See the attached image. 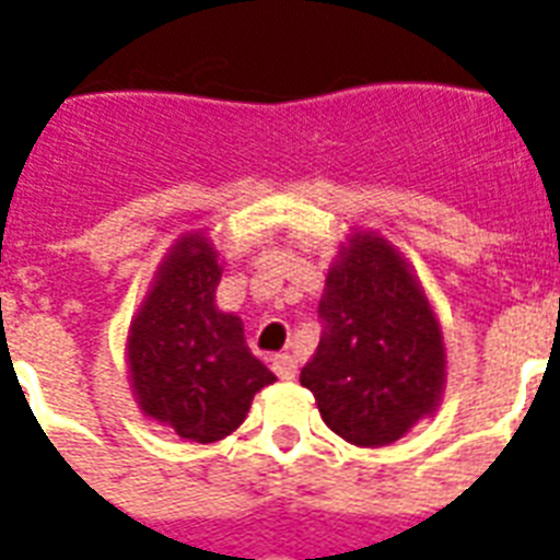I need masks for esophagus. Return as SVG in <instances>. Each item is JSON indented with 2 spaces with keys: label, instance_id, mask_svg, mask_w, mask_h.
Returning <instances> with one entry per match:
<instances>
[{
  "label": "esophagus",
  "instance_id": "obj_1",
  "mask_svg": "<svg viewBox=\"0 0 560 560\" xmlns=\"http://www.w3.org/2000/svg\"><path fill=\"white\" fill-rule=\"evenodd\" d=\"M275 371L280 380H294V374H298V359L292 353H280V357H275Z\"/></svg>",
  "mask_w": 560,
  "mask_h": 560
}]
</instances>
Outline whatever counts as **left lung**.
<instances>
[{
  "instance_id": "obj_1",
  "label": "left lung",
  "mask_w": 560,
  "mask_h": 560,
  "mask_svg": "<svg viewBox=\"0 0 560 560\" xmlns=\"http://www.w3.org/2000/svg\"><path fill=\"white\" fill-rule=\"evenodd\" d=\"M318 350L303 365L324 423L353 446H388L432 418L446 388L444 329L415 268L376 231H353L329 266Z\"/></svg>"
}]
</instances>
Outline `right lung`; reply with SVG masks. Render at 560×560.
<instances>
[{
	"label": "right lung",
	"mask_w": 560,
	"mask_h": 560,
	"mask_svg": "<svg viewBox=\"0 0 560 560\" xmlns=\"http://www.w3.org/2000/svg\"><path fill=\"white\" fill-rule=\"evenodd\" d=\"M221 254L186 231L154 271L128 327V380L149 420L198 444L242 427L254 394L277 380L245 341L236 312L219 310Z\"/></svg>",
	"instance_id": "add662e5"
}]
</instances>
